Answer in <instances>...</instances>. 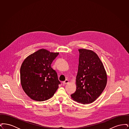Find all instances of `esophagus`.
<instances>
[{
  "label": "esophagus",
  "mask_w": 129,
  "mask_h": 129,
  "mask_svg": "<svg viewBox=\"0 0 129 129\" xmlns=\"http://www.w3.org/2000/svg\"><path fill=\"white\" fill-rule=\"evenodd\" d=\"M69 80H65L64 81H63V85H66V84H67L68 83H69Z\"/></svg>",
  "instance_id": "34e87169"
}]
</instances>
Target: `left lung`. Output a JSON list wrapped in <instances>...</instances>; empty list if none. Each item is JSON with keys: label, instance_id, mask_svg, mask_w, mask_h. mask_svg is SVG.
Returning a JSON list of instances; mask_svg holds the SVG:
<instances>
[{"label": "left lung", "instance_id": "left-lung-1", "mask_svg": "<svg viewBox=\"0 0 129 129\" xmlns=\"http://www.w3.org/2000/svg\"><path fill=\"white\" fill-rule=\"evenodd\" d=\"M78 51L76 89L71 97L78 103L88 104L94 102L103 92L107 84V74L96 53L88 49H79Z\"/></svg>", "mask_w": 129, "mask_h": 129}]
</instances>
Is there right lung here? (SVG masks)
Returning a JSON list of instances; mask_svg holds the SVG:
<instances>
[{
	"instance_id": "right-lung-1",
	"label": "right lung",
	"mask_w": 129,
	"mask_h": 129,
	"mask_svg": "<svg viewBox=\"0 0 129 129\" xmlns=\"http://www.w3.org/2000/svg\"><path fill=\"white\" fill-rule=\"evenodd\" d=\"M59 53L44 49L28 55L20 68V81L25 94L32 100L42 102L54 96L60 82L51 64Z\"/></svg>"
}]
</instances>
